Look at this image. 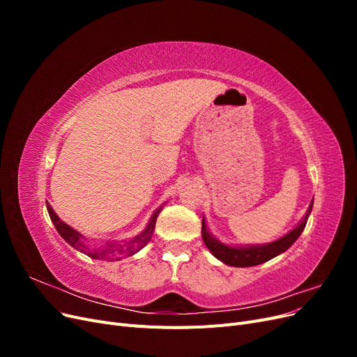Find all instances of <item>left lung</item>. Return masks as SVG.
<instances>
[{
    "instance_id": "left-lung-1",
    "label": "left lung",
    "mask_w": 357,
    "mask_h": 357,
    "mask_svg": "<svg viewBox=\"0 0 357 357\" xmlns=\"http://www.w3.org/2000/svg\"><path fill=\"white\" fill-rule=\"evenodd\" d=\"M312 210V201L310 204V207L304 215V219L301 220V223L296 226V228L287 232L282 238H278L273 243H268L264 245H236L231 247L220 243L219 240H215L214 236L210 234L207 225H205V220L202 218V240L207 245L208 250L214 255V257H218L219 261L223 264L229 265V266H238V268H245V266H255V265H261L269 259H273L278 255H282L286 252L287 248L294 244L299 235L304 231L308 215Z\"/></svg>"
}]
</instances>
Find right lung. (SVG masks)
Segmentation results:
<instances>
[{
  "label": "right lung",
  "mask_w": 357,
  "mask_h": 357,
  "mask_svg": "<svg viewBox=\"0 0 357 357\" xmlns=\"http://www.w3.org/2000/svg\"><path fill=\"white\" fill-rule=\"evenodd\" d=\"M46 207H47V211H49V215H50V220L53 222V225H55L58 234L62 236L63 240H66L71 247H74L75 250L88 255L92 259H102V261H114V259H116V261H119V259H121L122 256H132L138 250H142V248L150 241V238H152L153 231H155V225H156V219H158V215L162 210V207H159L153 213L152 218H150L147 228L142 234H138L137 236H134L132 240L122 241V243L105 241V243L96 245V247H89L88 244L84 243L86 238L80 232L73 229L71 226H68L66 222H62L58 218V214L53 211L52 205L49 202H46Z\"/></svg>",
  "instance_id": "obj_1"
}]
</instances>
